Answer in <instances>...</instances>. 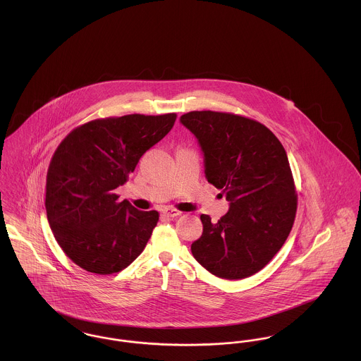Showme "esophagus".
<instances>
[{"instance_id": "34e87169", "label": "esophagus", "mask_w": 361, "mask_h": 361, "mask_svg": "<svg viewBox=\"0 0 361 361\" xmlns=\"http://www.w3.org/2000/svg\"><path fill=\"white\" fill-rule=\"evenodd\" d=\"M162 214H164L165 216H169V218H176V216L181 215V211H178V209H176V208H172V207H166V208L162 209Z\"/></svg>"}]
</instances>
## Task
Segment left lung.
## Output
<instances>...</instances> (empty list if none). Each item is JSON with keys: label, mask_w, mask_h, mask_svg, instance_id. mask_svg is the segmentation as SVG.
I'll return each instance as SVG.
<instances>
[{"label": "left lung", "mask_w": 361, "mask_h": 361, "mask_svg": "<svg viewBox=\"0 0 361 361\" xmlns=\"http://www.w3.org/2000/svg\"><path fill=\"white\" fill-rule=\"evenodd\" d=\"M180 121L199 140L207 181L230 202L216 224L200 215L203 234L192 255L221 279L255 275L281 249L295 221L298 196L287 153L268 127L245 116L192 111Z\"/></svg>", "instance_id": "8db88e82"}]
</instances>
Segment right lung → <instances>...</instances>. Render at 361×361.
<instances>
[{"mask_svg":"<svg viewBox=\"0 0 361 361\" xmlns=\"http://www.w3.org/2000/svg\"><path fill=\"white\" fill-rule=\"evenodd\" d=\"M176 118L96 119L74 128L56 147L47 171V219L65 255L82 269L112 275L143 252L159 214L119 202L115 189L172 130Z\"/></svg>","mask_w":361,"mask_h":361,"instance_id":"obj_1","label":"right lung"}]
</instances>
